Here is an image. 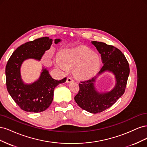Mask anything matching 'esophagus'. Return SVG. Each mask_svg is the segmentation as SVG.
Returning a JSON list of instances; mask_svg holds the SVG:
<instances>
[{"instance_id": "1", "label": "esophagus", "mask_w": 147, "mask_h": 147, "mask_svg": "<svg viewBox=\"0 0 147 147\" xmlns=\"http://www.w3.org/2000/svg\"><path fill=\"white\" fill-rule=\"evenodd\" d=\"M74 82V80H73V78H72V77H69L67 78L66 82L67 83H71V82Z\"/></svg>"}]
</instances>
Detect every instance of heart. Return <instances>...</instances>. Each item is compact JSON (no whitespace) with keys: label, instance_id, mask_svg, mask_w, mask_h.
Returning a JSON list of instances; mask_svg holds the SVG:
<instances>
[{"label":"heart","instance_id":"heart-1","mask_svg":"<svg viewBox=\"0 0 147 147\" xmlns=\"http://www.w3.org/2000/svg\"><path fill=\"white\" fill-rule=\"evenodd\" d=\"M100 57L91 49L78 47L64 49L55 60V65L62 70L74 69L75 77L84 80L94 75L100 65Z\"/></svg>","mask_w":147,"mask_h":147}]
</instances>
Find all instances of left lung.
I'll list each match as a JSON object with an SVG mask.
<instances>
[{"instance_id": "obj_1", "label": "left lung", "mask_w": 147, "mask_h": 147, "mask_svg": "<svg viewBox=\"0 0 147 147\" xmlns=\"http://www.w3.org/2000/svg\"><path fill=\"white\" fill-rule=\"evenodd\" d=\"M91 43L101 55L103 66L97 76L79 84L80 90L74 99L82 109L97 113L112 106L124 94L130 70L126 57L119 49L103 42L92 41ZM105 71L112 73L116 82L111 91L99 92L96 90L94 83L97 77Z\"/></svg>"}]
</instances>
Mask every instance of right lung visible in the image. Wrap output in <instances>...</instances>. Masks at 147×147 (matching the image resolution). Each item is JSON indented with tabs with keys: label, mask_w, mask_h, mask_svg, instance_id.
Segmentation results:
<instances>
[{
	"label": "right lung",
	"mask_w": 147,
	"mask_h": 147,
	"mask_svg": "<svg viewBox=\"0 0 147 147\" xmlns=\"http://www.w3.org/2000/svg\"><path fill=\"white\" fill-rule=\"evenodd\" d=\"M61 39L55 40L57 44ZM53 40L42 37L21 45L13 53L5 68L7 91L16 104L26 112L38 113L47 109L53 99L54 90L59 84L64 83L53 79L46 68H42L40 77L32 83H24L21 78V67L28 59L40 61L46 51L50 48Z\"/></svg>",
	"instance_id": "right-lung-1"
}]
</instances>
